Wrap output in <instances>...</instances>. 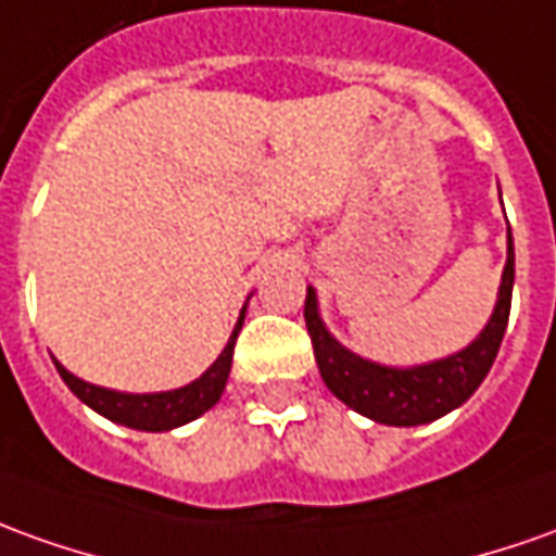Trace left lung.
I'll use <instances>...</instances> for the list:
<instances>
[{"label": "left lung", "mask_w": 556, "mask_h": 556, "mask_svg": "<svg viewBox=\"0 0 556 556\" xmlns=\"http://www.w3.org/2000/svg\"><path fill=\"white\" fill-rule=\"evenodd\" d=\"M511 287H515V241L508 229L505 269L496 293L493 315L472 342L457 354L442 359L417 363V366H388L354 354L344 348L324 324L317 308L315 287L305 293V327L315 344V359L324 384L332 390L357 415L369 417L384 427H420L460 408L481 381L488 378L496 351L503 344L508 312H511Z\"/></svg>", "instance_id": "obj_1"}]
</instances>
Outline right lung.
Segmentation results:
<instances>
[{
	"label": "right lung",
	"instance_id": "right-lung-1",
	"mask_svg": "<svg viewBox=\"0 0 556 556\" xmlns=\"http://www.w3.org/2000/svg\"><path fill=\"white\" fill-rule=\"evenodd\" d=\"M244 312H248V302H244V308H241L239 320H236L232 336H229L227 348L220 351V357L214 359L212 366L199 375L197 381H190V384H184V388L160 390V393H124V390H109L84 381L78 375L68 372L60 359H53V366H56L60 378L66 381V388L72 390L84 405H90L96 415L109 417V420L121 424V427H129V430L168 432L175 430V427L190 424V420H197V417L205 415L212 405H217L220 393L227 388L229 366H232V348H236L241 324H244Z\"/></svg>",
	"mask_w": 556,
	"mask_h": 556
}]
</instances>
